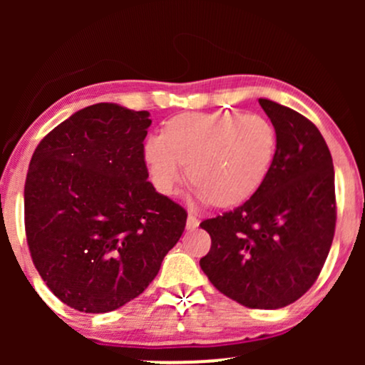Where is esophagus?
<instances>
[{"label": "esophagus", "mask_w": 365, "mask_h": 365, "mask_svg": "<svg viewBox=\"0 0 365 365\" xmlns=\"http://www.w3.org/2000/svg\"><path fill=\"white\" fill-rule=\"evenodd\" d=\"M199 226V220H197V216L194 215V212H188L187 216V230H194Z\"/></svg>", "instance_id": "esophagus-1"}]
</instances>
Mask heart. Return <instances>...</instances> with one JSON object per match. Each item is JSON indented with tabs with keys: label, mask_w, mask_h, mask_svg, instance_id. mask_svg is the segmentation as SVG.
Returning <instances> with one entry per match:
<instances>
[{
	"label": "heart",
	"mask_w": 365,
	"mask_h": 365,
	"mask_svg": "<svg viewBox=\"0 0 365 365\" xmlns=\"http://www.w3.org/2000/svg\"><path fill=\"white\" fill-rule=\"evenodd\" d=\"M276 154V132L264 116L238 111L182 113L163 135L148 137L144 158L159 192L177 194L188 178L197 199L244 202L262 185Z\"/></svg>",
	"instance_id": "b5f03b06"
}]
</instances>
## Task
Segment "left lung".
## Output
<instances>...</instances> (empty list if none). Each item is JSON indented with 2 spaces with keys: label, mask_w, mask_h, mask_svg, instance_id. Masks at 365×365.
Listing matches in <instances>:
<instances>
[{
  "label": "left lung",
  "mask_w": 365,
  "mask_h": 365,
  "mask_svg": "<svg viewBox=\"0 0 365 365\" xmlns=\"http://www.w3.org/2000/svg\"><path fill=\"white\" fill-rule=\"evenodd\" d=\"M276 132L269 173L249 200L200 223L211 249L200 267L226 297L250 309H279L316 283L336 225L331 153L311 120L259 99Z\"/></svg>",
  "instance_id": "obj_1"
}]
</instances>
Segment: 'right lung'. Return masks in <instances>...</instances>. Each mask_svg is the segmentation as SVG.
<instances>
[{
	"instance_id": "add662e5",
	"label": "right lung",
	"mask_w": 365,
	"mask_h": 365,
	"mask_svg": "<svg viewBox=\"0 0 365 365\" xmlns=\"http://www.w3.org/2000/svg\"><path fill=\"white\" fill-rule=\"evenodd\" d=\"M149 125L148 111L92 104L32 154L24 188L32 262L81 312H110L139 297L185 230V209L148 182Z\"/></svg>"
}]
</instances>
